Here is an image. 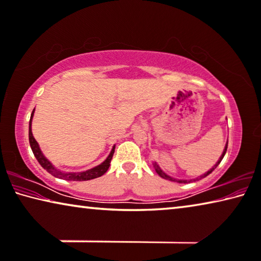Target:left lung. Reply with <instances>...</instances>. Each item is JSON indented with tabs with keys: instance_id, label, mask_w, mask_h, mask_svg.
I'll return each mask as SVG.
<instances>
[{
	"instance_id": "left-lung-1",
	"label": "left lung",
	"mask_w": 261,
	"mask_h": 261,
	"mask_svg": "<svg viewBox=\"0 0 261 261\" xmlns=\"http://www.w3.org/2000/svg\"><path fill=\"white\" fill-rule=\"evenodd\" d=\"M226 149H227V141H226V144H225V148H224V150H223V153H222V155H220V158L218 159V161L216 162V164L214 167L211 168L210 170H207L205 174H203L202 176H199V177H197V179H200V178H204V177H206L207 175H210L212 171L215 170V168H217L218 167V164L220 163V161H222L223 160V158H224V155H225V153H226ZM153 166H154V168H155V171L158 172L159 174V176H161L162 178H164V179H169V181H171V182H177V183H188L189 181H187V179H177V178H174V177H171V176H169V175H167L166 172H164L161 168H160V166L156 162H153Z\"/></svg>"
}]
</instances>
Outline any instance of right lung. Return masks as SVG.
I'll use <instances>...</instances> for the list:
<instances>
[{
	"label": "right lung",
	"instance_id": "add662e5",
	"mask_svg": "<svg viewBox=\"0 0 261 261\" xmlns=\"http://www.w3.org/2000/svg\"><path fill=\"white\" fill-rule=\"evenodd\" d=\"M34 113H35V110L33 111V113H31L30 121H29V142H30V147H31V149H33V153L35 155V158L37 159V161L39 162V164H41V166L47 172H49V174H51L52 176H55V177L66 179V181H89V179L100 177V176H102L108 170V168H110L111 160H112V158H113L115 146H113V148H112L111 153H110V155L107 156V159L105 160V161H103L102 163H100L99 166H97V167L91 168V169H89V170L79 171V172H66V171H62V170L57 169V168H56L54 164H52L49 161V160H47L45 156H44V154L42 153V150H41V148H39L38 142L36 141L35 138H34L33 130H31V122H33Z\"/></svg>",
	"mask_w": 261,
	"mask_h": 261
}]
</instances>
